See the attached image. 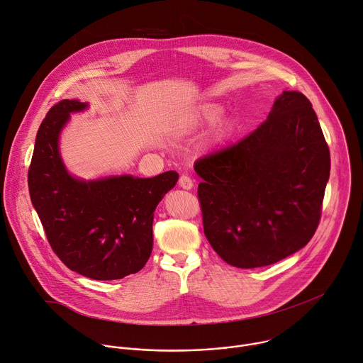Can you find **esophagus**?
<instances>
[{
	"label": "esophagus",
	"mask_w": 363,
	"mask_h": 363,
	"mask_svg": "<svg viewBox=\"0 0 363 363\" xmlns=\"http://www.w3.org/2000/svg\"><path fill=\"white\" fill-rule=\"evenodd\" d=\"M178 184H179V186H181V188H184V189H191V188L194 186V181H192V178H191V177H188L186 174H182V175L179 177Z\"/></svg>",
	"instance_id": "esophagus-1"
}]
</instances>
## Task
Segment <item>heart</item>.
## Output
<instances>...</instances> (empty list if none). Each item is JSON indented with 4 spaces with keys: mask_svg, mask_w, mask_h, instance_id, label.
<instances>
[{
    "mask_svg": "<svg viewBox=\"0 0 363 363\" xmlns=\"http://www.w3.org/2000/svg\"><path fill=\"white\" fill-rule=\"evenodd\" d=\"M221 115V108L218 105H214V103H208V105H203L194 116L191 121V125H198L201 122H214L218 119Z\"/></svg>",
    "mask_w": 363,
    "mask_h": 363,
    "instance_id": "heart-1",
    "label": "heart"
}]
</instances>
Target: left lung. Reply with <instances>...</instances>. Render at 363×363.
<instances>
[{
  "label": "left lung",
  "mask_w": 363,
  "mask_h": 363,
  "mask_svg": "<svg viewBox=\"0 0 363 363\" xmlns=\"http://www.w3.org/2000/svg\"><path fill=\"white\" fill-rule=\"evenodd\" d=\"M203 234L238 269L274 264L318 230L330 153L312 103L283 91L267 119L194 165Z\"/></svg>",
  "instance_id": "obj_1"
}]
</instances>
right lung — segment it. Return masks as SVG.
<instances>
[{
	"label": "right lung",
	"instance_id": "right-lung-1",
	"mask_svg": "<svg viewBox=\"0 0 363 363\" xmlns=\"http://www.w3.org/2000/svg\"><path fill=\"white\" fill-rule=\"evenodd\" d=\"M87 103L60 100L41 122L28 189L47 240L60 260L93 280H118L143 269L152 252L153 213L178 181L175 171L153 178L132 175L82 181L60 157L59 136L70 113Z\"/></svg>",
	"mask_w": 363,
	"mask_h": 363
}]
</instances>
